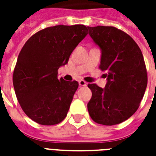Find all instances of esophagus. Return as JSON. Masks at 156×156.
I'll use <instances>...</instances> for the list:
<instances>
[{"label":"esophagus","mask_w":156,"mask_h":156,"mask_svg":"<svg viewBox=\"0 0 156 156\" xmlns=\"http://www.w3.org/2000/svg\"><path fill=\"white\" fill-rule=\"evenodd\" d=\"M78 83H79V85H80V86H83V87H84V86H87V84H88V83H86L84 80H80V81L78 82Z\"/></svg>","instance_id":"obj_1"}]
</instances>
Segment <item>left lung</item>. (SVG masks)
<instances>
[{"label":"left lung","instance_id":"1","mask_svg":"<svg viewBox=\"0 0 156 156\" xmlns=\"http://www.w3.org/2000/svg\"><path fill=\"white\" fill-rule=\"evenodd\" d=\"M102 51L99 68L106 72L105 88L89 83L88 110L99 124H120L136 112L147 87V71L140 48L130 36L114 27H88Z\"/></svg>","mask_w":156,"mask_h":156}]
</instances>
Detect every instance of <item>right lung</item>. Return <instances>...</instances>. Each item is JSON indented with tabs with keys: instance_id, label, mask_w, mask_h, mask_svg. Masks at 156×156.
<instances>
[{
	"instance_id": "1",
	"label": "right lung",
	"mask_w": 156,
	"mask_h": 156,
	"mask_svg": "<svg viewBox=\"0 0 156 156\" xmlns=\"http://www.w3.org/2000/svg\"><path fill=\"white\" fill-rule=\"evenodd\" d=\"M88 34L84 25L42 29L27 41L13 72V86L22 110L42 125L58 124L67 116L77 81L58 78V68Z\"/></svg>"
}]
</instances>
